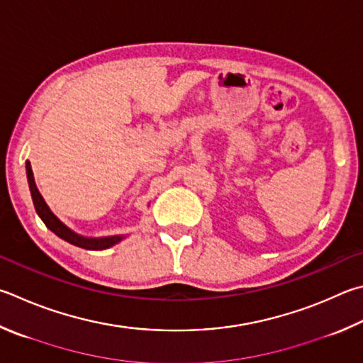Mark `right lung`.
Segmentation results:
<instances>
[{
    "instance_id": "1",
    "label": "right lung",
    "mask_w": 363,
    "mask_h": 363,
    "mask_svg": "<svg viewBox=\"0 0 363 363\" xmlns=\"http://www.w3.org/2000/svg\"><path fill=\"white\" fill-rule=\"evenodd\" d=\"M26 177H28V186H30V192H31V199L33 204H35V209L38 216L41 217V220L45 223L50 232H54L58 238H62L65 241H68L69 245L87 249V250H104L116 246L117 242H121L122 240L127 238V235H113V236H100V238H91V236H84L76 233L74 230H71L69 227L65 225V223L58 219V217L52 213L50 208L48 206V203L44 201L43 195L39 194V190L36 187L35 182V176H33V169L30 162L26 160Z\"/></svg>"
}]
</instances>
